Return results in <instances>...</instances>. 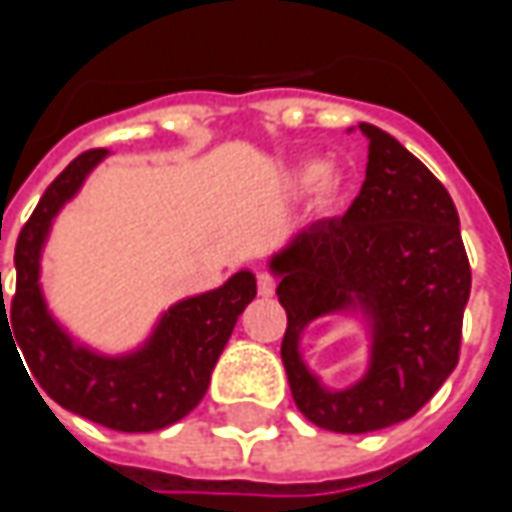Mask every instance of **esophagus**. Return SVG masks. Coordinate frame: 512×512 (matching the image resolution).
I'll list each match as a JSON object with an SVG mask.
<instances>
[{
  "label": "esophagus",
  "instance_id": "esophagus-1",
  "mask_svg": "<svg viewBox=\"0 0 512 512\" xmlns=\"http://www.w3.org/2000/svg\"><path fill=\"white\" fill-rule=\"evenodd\" d=\"M256 287H259L262 296H273V293H276V279H273L267 270H262V273L256 276Z\"/></svg>",
  "mask_w": 512,
  "mask_h": 512
}]
</instances>
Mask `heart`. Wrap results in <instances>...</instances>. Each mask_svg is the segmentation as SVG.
Listing matches in <instances>:
<instances>
[{"label":"heart","instance_id":"obj_1","mask_svg":"<svg viewBox=\"0 0 512 512\" xmlns=\"http://www.w3.org/2000/svg\"><path fill=\"white\" fill-rule=\"evenodd\" d=\"M327 179V165L325 162H310L305 168V182L310 187H319Z\"/></svg>","mask_w":512,"mask_h":512}]
</instances>
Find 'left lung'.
<instances>
[{"instance_id":"obj_1","label":"left lung","mask_w":512,"mask_h":512,"mask_svg":"<svg viewBox=\"0 0 512 512\" xmlns=\"http://www.w3.org/2000/svg\"><path fill=\"white\" fill-rule=\"evenodd\" d=\"M367 173L344 216L319 219L270 259L287 310L282 362L296 407L333 433H370L416 416L459 364L470 262L444 185L390 133L362 122ZM362 309L371 367L327 391L298 353L327 312Z\"/></svg>"}]
</instances>
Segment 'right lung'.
Here are the masks:
<instances>
[{"instance_id":"right-lung-1","label":"right lung","mask_w":512,"mask_h":512,"mask_svg":"<svg viewBox=\"0 0 512 512\" xmlns=\"http://www.w3.org/2000/svg\"><path fill=\"white\" fill-rule=\"evenodd\" d=\"M105 156L108 150L76 156L30 213L13 253L16 293L10 310L2 299L0 325L11 319L10 342L16 339L33 379L59 407L110 430L150 433L185 419L202 402L236 319L256 296V276L239 270L222 287L173 305L148 342L128 356H102L73 342L48 313L39 287V259L56 213Z\"/></svg>"}]
</instances>
